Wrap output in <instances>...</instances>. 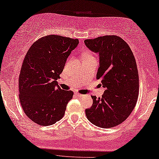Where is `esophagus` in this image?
Wrapping results in <instances>:
<instances>
[{
  "label": "esophagus",
  "mask_w": 159,
  "mask_h": 159,
  "mask_svg": "<svg viewBox=\"0 0 159 159\" xmlns=\"http://www.w3.org/2000/svg\"><path fill=\"white\" fill-rule=\"evenodd\" d=\"M75 95L77 96V97H78V98H82V97H84L83 94H78V93H75Z\"/></svg>",
  "instance_id": "obj_1"
}]
</instances>
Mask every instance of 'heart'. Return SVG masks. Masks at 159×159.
Segmentation results:
<instances>
[{
  "label": "heart",
  "mask_w": 159,
  "mask_h": 159,
  "mask_svg": "<svg viewBox=\"0 0 159 159\" xmlns=\"http://www.w3.org/2000/svg\"><path fill=\"white\" fill-rule=\"evenodd\" d=\"M83 56H84V59H88V58L93 57L92 54H90L89 53H83Z\"/></svg>",
  "instance_id": "obj_1"
}]
</instances>
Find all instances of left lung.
I'll return each instance as SVG.
<instances>
[{"mask_svg":"<svg viewBox=\"0 0 159 159\" xmlns=\"http://www.w3.org/2000/svg\"><path fill=\"white\" fill-rule=\"evenodd\" d=\"M90 51L99 54L97 78L106 88L101 98L92 96L93 104L86 109L87 119L100 128H112L125 121L135 107L139 76L131 50L117 36L84 40Z\"/></svg>","mask_w":159,"mask_h":159,"instance_id":"8db88e82","label":"left lung"}]
</instances>
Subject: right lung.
<instances>
[{
  "label": "right lung",
  "instance_id": "1",
  "mask_svg": "<svg viewBox=\"0 0 159 159\" xmlns=\"http://www.w3.org/2000/svg\"><path fill=\"white\" fill-rule=\"evenodd\" d=\"M78 43L77 39L48 35L36 41L26 53L19 78L20 101L35 123L49 125L64 116L73 92L61 89L57 79Z\"/></svg>",
  "mask_w": 159,
  "mask_h": 159
}]
</instances>
